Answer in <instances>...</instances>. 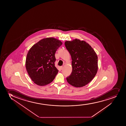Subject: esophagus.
Returning <instances> with one entry per match:
<instances>
[{
    "mask_svg": "<svg viewBox=\"0 0 126 126\" xmlns=\"http://www.w3.org/2000/svg\"><path fill=\"white\" fill-rule=\"evenodd\" d=\"M60 69H61V70H62L63 69V66H60Z\"/></svg>",
    "mask_w": 126,
    "mask_h": 126,
    "instance_id": "esophagus-1",
    "label": "esophagus"
}]
</instances>
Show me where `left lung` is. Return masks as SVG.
<instances>
[{
	"label": "left lung",
	"mask_w": 126,
	"mask_h": 126,
	"mask_svg": "<svg viewBox=\"0 0 126 126\" xmlns=\"http://www.w3.org/2000/svg\"><path fill=\"white\" fill-rule=\"evenodd\" d=\"M65 46L72 58V71L66 80L76 87H84L90 82L98 70V57L89 44L75 39L66 41Z\"/></svg>",
	"instance_id": "obj_1"
}]
</instances>
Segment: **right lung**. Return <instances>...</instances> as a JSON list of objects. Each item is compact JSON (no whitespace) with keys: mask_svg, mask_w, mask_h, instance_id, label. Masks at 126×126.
Segmentation results:
<instances>
[{"mask_svg":"<svg viewBox=\"0 0 126 126\" xmlns=\"http://www.w3.org/2000/svg\"><path fill=\"white\" fill-rule=\"evenodd\" d=\"M62 44L60 41L55 38H45L29 51L26 69L32 80L37 85H46L54 79L59 71L55 66V54Z\"/></svg>","mask_w":126,"mask_h":126,"instance_id":"right-lung-1","label":"right lung"}]
</instances>
